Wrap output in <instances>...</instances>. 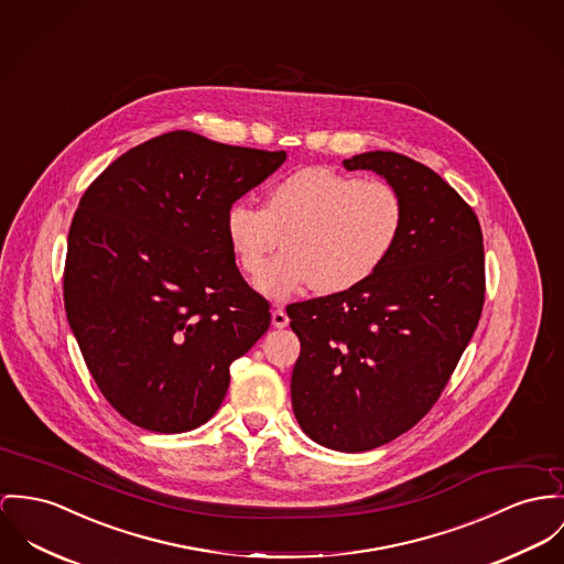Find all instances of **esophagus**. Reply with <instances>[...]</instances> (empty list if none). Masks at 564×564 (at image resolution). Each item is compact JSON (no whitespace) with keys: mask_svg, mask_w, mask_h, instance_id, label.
Wrapping results in <instances>:
<instances>
[{"mask_svg":"<svg viewBox=\"0 0 564 564\" xmlns=\"http://www.w3.org/2000/svg\"><path fill=\"white\" fill-rule=\"evenodd\" d=\"M288 324H290V317H288L285 308H283V306H276V308L272 311V326H274V328H285Z\"/></svg>","mask_w":564,"mask_h":564,"instance_id":"esophagus-1","label":"esophagus"}]
</instances>
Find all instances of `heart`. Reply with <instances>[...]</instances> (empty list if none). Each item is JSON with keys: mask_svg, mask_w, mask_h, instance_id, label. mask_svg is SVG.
Segmentation results:
<instances>
[{"mask_svg": "<svg viewBox=\"0 0 564 564\" xmlns=\"http://www.w3.org/2000/svg\"><path fill=\"white\" fill-rule=\"evenodd\" d=\"M403 225L405 206L392 184L317 165L279 177L265 206L236 202L225 217L229 247L253 279L284 240L286 251L258 283L272 299L308 283L319 294L365 285L394 253Z\"/></svg>", "mask_w": 564, "mask_h": 564, "instance_id": "obj_1", "label": "heart"}]
</instances>
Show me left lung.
<instances>
[{
	"label": "left lung",
	"mask_w": 564,
	"mask_h": 564,
	"mask_svg": "<svg viewBox=\"0 0 564 564\" xmlns=\"http://www.w3.org/2000/svg\"><path fill=\"white\" fill-rule=\"evenodd\" d=\"M344 167L392 184L405 225L365 285L288 306L301 339L292 405L313 442L362 453L412 430L437 401L477 330L485 256L477 215L423 163L376 150Z\"/></svg>",
	"instance_id": "obj_1"
}]
</instances>
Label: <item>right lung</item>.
<instances>
[{"instance_id": "obj_1", "label": "right lung", "mask_w": 564, "mask_h": 564, "mask_svg": "<svg viewBox=\"0 0 564 564\" xmlns=\"http://www.w3.org/2000/svg\"><path fill=\"white\" fill-rule=\"evenodd\" d=\"M288 154L174 130L87 186L68 231L64 306L87 369L132 425L191 432L215 416L229 365L270 326L225 217Z\"/></svg>"}]
</instances>
